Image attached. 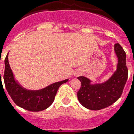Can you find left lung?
<instances>
[{
	"instance_id": "left-lung-1",
	"label": "left lung",
	"mask_w": 134,
	"mask_h": 134,
	"mask_svg": "<svg viewBox=\"0 0 134 134\" xmlns=\"http://www.w3.org/2000/svg\"><path fill=\"white\" fill-rule=\"evenodd\" d=\"M118 59L116 69L103 82H95L85 76H79L81 87L77 93L80 103L91 110H100L110 106L122 95L128 78L126 54L119 43L114 44Z\"/></svg>"
}]
</instances>
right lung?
<instances>
[{
    "instance_id": "right-lung-1",
    "label": "right lung",
    "mask_w": 134,
    "mask_h": 134,
    "mask_svg": "<svg viewBox=\"0 0 134 134\" xmlns=\"http://www.w3.org/2000/svg\"><path fill=\"white\" fill-rule=\"evenodd\" d=\"M68 80L69 79H65L54 82L41 90H27L14 77L9 64L8 54L5 58L4 82L6 90L14 103L26 110L40 111L48 108L54 102L60 86Z\"/></svg>"
}]
</instances>
